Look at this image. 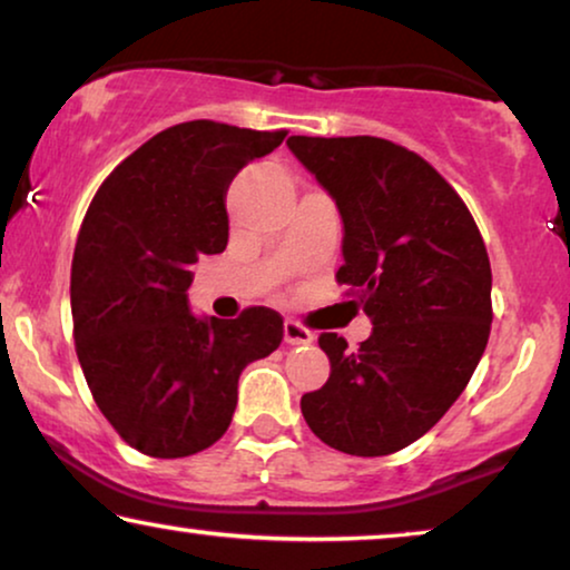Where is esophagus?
<instances>
[{"mask_svg": "<svg viewBox=\"0 0 570 570\" xmlns=\"http://www.w3.org/2000/svg\"><path fill=\"white\" fill-rule=\"evenodd\" d=\"M313 338H315V333L309 331L307 325L294 321V317H286V321H284V341H286V344H292V346L309 344Z\"/></svg>", "mask_w": 570, "mask_h": 570, "instance_id": "obj_1", "label": "esophagus"}]
</instances>
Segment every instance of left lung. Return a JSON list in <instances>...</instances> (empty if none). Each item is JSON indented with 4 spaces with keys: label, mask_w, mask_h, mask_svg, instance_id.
Masks as SVG:
<instances>
[{
    "label": "left lung",
    "mask_w": 570,
    "mask_h": 570,
    "mask_svg": "<svg viewBox=\"0 0 570 570\" xmlns=\"http://www.w3.org/2000/svg\"><path fill=\"white\" fill-rule=\"evenodd\" d=\"M286 146L336 200V281L373 321L356 352L338 333H321L331 377L302 396V414L331 449L389 456L435 428L482 360L488 247L456 189L414 150L373 135H292Z\"/></svg>",
    "instance_id": "1"
}]
</instances>
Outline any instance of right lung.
Masks as SVG:
<instances>
[{"label": "right lung", "mask_w": 570, "mask_h": 570, "mask_svg": "<svg viewBox=\"0 0 570 570\" xmlns=\"http://www.w3.org/2000/svg\"><path fill=\"white\" fill-rule=\"evenodd\" d=\"M286 130L214 119L158 132L90 200L72 255V336L96 406L135 451L181 459L229 428L249 362L276 352L284 321L247 307L234 321L187 309L193 265L229 242L226 189Z\"/></svg>", "instance_id": "right-lung-1"}]
</instances>
